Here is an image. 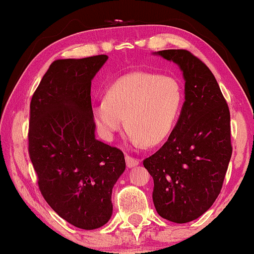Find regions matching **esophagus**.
<instances>
[{
  "label": "esophagus",
  "mask_w": 254,
  "mask_h": 254,
  "mask_svg": "<svg viewBox=\"0 0 254 254\" xmlns=\"http://www.w3.org/2000/svg\"><path fill=\"white\" fill-rule=\"evenodd\" d=\"M125 158H126V164L128 168H134V166H136L138 163H140V161H138L137 158L131 157L129 155H126V157Z\"/></svg>",
  "instance_id": "obj_1"
}]
</instances>
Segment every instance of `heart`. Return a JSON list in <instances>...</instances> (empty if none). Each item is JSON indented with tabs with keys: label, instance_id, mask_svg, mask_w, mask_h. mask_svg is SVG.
<instances>
[{
	"label": "heart",
	"instance_id": "b5f03b06",
	"mask_svg": "<svg viewBox=\"0 0 254 254\" xmlns=\"http://www.w3.org/2000/svg\"><path fill=\"white\" fill-rule=\"evenodd\" d=\"M184 99L183 84L175 76L134 71L111 84L105 100L93 105L92 114L105 138L123 129L126 118L128 137L134 144L155 145L172 133Z\"/></svg>",
	"mask_w": 254,
	"mask_h": 254
}]
</instances>
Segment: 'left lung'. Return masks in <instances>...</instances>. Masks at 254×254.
<instances>
[{"label":"left lung","instance_id":"obj_1","mask_svg":"<svg viewBox=\"0 0 254 254\" xmlns=\"http://www.w3.org/2000/svg\"><path fill=\"white\" fill-rule=\"evenodd\" d=\"M182 69L185 102L168 141L144 168L152 200L165 220L187 223L209 209L221 192L232 154L230 111L210 69L186 50L157 53Z\"/></svg>","mask_w":254,"mask_h":254}]
</instances>
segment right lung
<instances>
[{"label": "right lung", "mask_w": 254, "mask_h": 254, "mask_svg": "<svg viewBox=\"0 0 254 254\" xmlns=\"http://www.w3.org/2000/svg\"><path fill=\"white\" fill-rule=\"evenodd\" d=\"M107 55L55 60L30 104L29 155L44 199L84 230L112 216V189L126 169L124 152L98 141L91 81Z\"/></svg>", "instance_id": "1"}]
</instances>
